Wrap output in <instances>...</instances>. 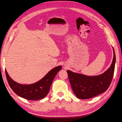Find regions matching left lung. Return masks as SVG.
Here are the masks:
<instances>
[{
	"instance_id": "1",
	"label": "left lung",
	"mask_w": 122,
	"mask_h": 122,
	"mask_svg": "<svg viewBox=\"0 0 122 122\" xmlns=\"http://www.w3.org/2000/svg\"><path fill=\"white\" fill-rule=\"evenodd\" d=\"M111 66L103 74L97 76L87 75L67 71L69 82L75 96L79 99H90L105 92L112 80L116 62L114 49Z\"/></svg>"
}]
</instances>
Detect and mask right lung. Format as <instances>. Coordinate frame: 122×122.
I'll return each instance as SVG.
<instances>
[{"label":"right lung","mask_w":122,"mask_h":122,"mask_svg":"<svg viewBox=\"0 0 122 122\" xmlns=\"http://www.w3.org/2000/svg\"><path fill=\"white\" fill-rule=\"evenodd\" d=\"M61 69V66L55 67L38 81L30 85L20 84L13 81L6 70L5 74L9 86L15 93L24 99L36 100L43 99L47 95L54 78Z\"/></svg>","instance_id":"add662e5"}]
</instances>
